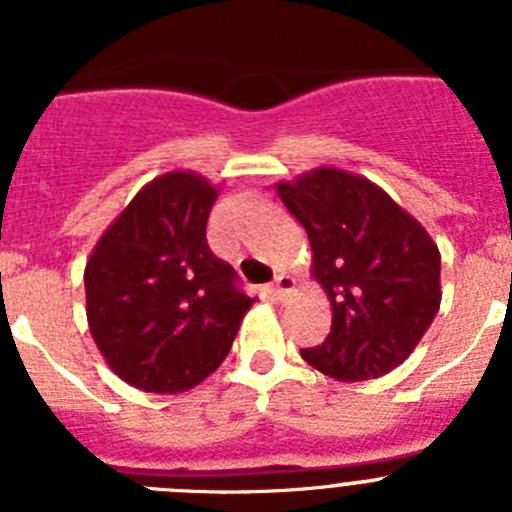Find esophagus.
<instances>
[{
	"label": "esophagus",
	"instance_id": "34e87169",
	"mask_svg": "<svg viewBox=\"0 0 512 512\" xmlns=\"http://www.w3.org/2000/svg\"><path fill=\"white\" fill-rule=\"evenodd\" d=\"M292 289H295V279L287 277V274H279L274 284H271V295L277 297V300H284Z\"/></svg>",
	"mask_w": 512,
	"mask_h": 512
}]
</instances>
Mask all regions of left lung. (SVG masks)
Instances as JSON below:
<instances>
[{
	"label": "left lung",
	"mask_w": 512,
	"mask_h": 512,
	"mask_svg": "<svg viewBox=\"0 0 512 512\" xmlns=\"http://www.w3.org/2000/svg\"><path fill=\"white\" fill-rule=\"evenodd\" d=\"M312 248L333 323L302 359L341 382L390 374L441 307V253L413 215L364 176L320 166L277 184Z\"/></svg>",
	"instance_id": "left-lung-1"
}]
</instances>
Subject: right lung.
I'll list each match as a JSON object with an SVG mask.
<instances>
[{"label": "right lung", "mask_w": 512, "mask_h": 512, "mask_svg": "<svg viewBox=\"0 0 512 512\" xmlns=\"http://www.w3.org/2000/svg\"><path fill=\"white\" fill-rule=\"evenodd\" d=\"M217 187L156 176L104 230L84 269L87 320L104 361L143 392L192 390L228 356L253 300L207 246Z\"/></svg>", "instance_id": "1"}]
</instances>
